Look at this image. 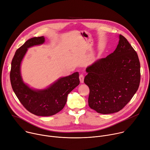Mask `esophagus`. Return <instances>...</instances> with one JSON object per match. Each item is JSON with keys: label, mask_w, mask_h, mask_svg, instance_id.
Listing matches in <instances>:
<instances>
[{"label": "esophagus", "mask_w": 150, "mask_h": 150, "mask_svg": "<svg viewBox=\"0 0 150 150\" xmlns=\"http://www.w3.org/2000/svg\"><path fill=\"white\" fill-rule=\"evenodd\" d=\"M79 79H80V83H83L84 81V76L83 74H80V76H79Z\"/></svg>", "instance_id": "1"}]
</instances>
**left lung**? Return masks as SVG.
I'll return each instance as SVG.
<instances>
[{
  "mask_svg": "<svg viewBox=\"0 0 150 150\" xmlns=\"http://www.w3.org/2000/svg\"><path fill=\"white\" fill-rule=\"evenodd\" d=\"M86 72L84 82L90 91L89 106L101 114H111L123 109L140 83L138 54L121 35L115 51L88 67Z\"/></svg>",
  "mask_w": 150,
  "mask_h": 150,
  "instance_id": "8db88e82",
  "label": "left lung"
}]
</instances>
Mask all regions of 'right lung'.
<instances>
[{
  "label": "right lung",
  "instance_id": "add662e5",
  "mask_svg": "<svg viewBox=\"0 0 150 150\" xmlns=\"http://www.w3.org/2000/svg\"><path fill=\"white\" fill-rule=\"evenodd\" d=\"M45 42L43 36L27 40L16 50L11 62L10 80L12 89L20 103L31 113L39 116H50L64 107L68 94L80 83L79 74L62 77L47 89L35 91L24 84L20 74L21 62L27 48Z\"/></svg>",
  "mask_w": 150,
  "mask_h": 150
}]
</instances>
